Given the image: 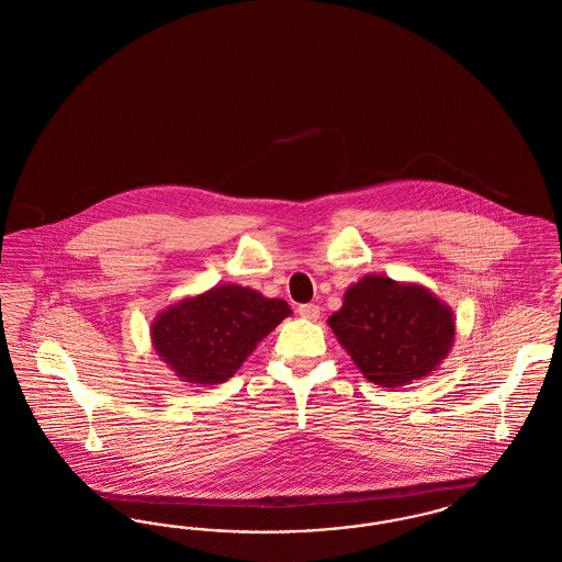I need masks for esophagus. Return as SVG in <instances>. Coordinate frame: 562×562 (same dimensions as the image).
<instances>
[{
    "instance_id": "esophagus-1",
    "label": "esophagus",
    "mask_w": 562,
    "mask_h": 562,
    "mask_svg": "<svg viewBox=\"0 0 562 562\" xmlns=\"http://www.w3.org/2000/svg\"><path fill=\"white\" fill-rule=\"evenodd\" d=\"M299 316H303V318H307V321H318L321 318V305H316V303H303V305H299Z\"/></svg>"
}]
</instances>
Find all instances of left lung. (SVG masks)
Returning a JSON list of instances; mask_svg holds the SVG:
<instances>
[{"mask_svg": "<svg viewBox=\"0 0 562 562\" xmlns=\"http://www.w3.org/2000/svg\"><path fill=\"white\" fill-rule=\"evenodd\" d=\"M328 324L362 374L383 387L431 373L454 339L453 312L440 299L385 276L349 286Z\"/></svg>", "mask_w": 562, "mask_h": 562, "instance_id": "left-lung-1", "label": "left lung"}]
</instances>
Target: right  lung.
Returning <instances> with one entry per match:
<instances>
[{"label": "right lung", "mask_w": 562, "mask_h": 562, "mask_svg": "<svg viewBox=\"0 0 562 562\" xmlns=\"http://www.w3.org/2000/svg\"><path fill=\"white\" fill-rule=\"evenodd\" d=\"M289 314L282 299L223 284L161 312L151 339L161 360L183 381L214 385L234 376L246 356Z\"/></svg>", "instance_id": "1"}]
</instances>
